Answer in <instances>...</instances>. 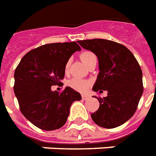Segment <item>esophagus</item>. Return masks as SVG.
Wrapping results in <instances>:
<instances>
[{"mask_svg":"<svg viewBox=\"0 0 156 156\" xmlns=\"http://www.w3.org/2000/svg\"><path fill=\"white\" fill-rule=\"evenodd\" d=\"M82 98H83V100H87L90 99V96H88V95H82Z\"/></svg>","mask_w":156,"mask_h":156,"instance_id":"obj_1","label":"esophagus"}]
</instances>
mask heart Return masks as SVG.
I'll return each instance as SVG.
<instances>
[{
  "mask_svg": "<svg viewBox=\"0 0 156 156\" xmlns=\"http://www.w3.org/2000/svg\"><path fill=\"white\" fill-rule=\"evenodd\" d=\"M80 58L83 63L85 64L86 66H87L93 59L96 58V57H95V54L93 52H90V51H85V52H83L80 54ZM69 63H70V61L69 60V61H67L66 66H65L66 72L68 71L69 67ZM90 83L88 80L78 78H71L70 80L68 82V85L71 88H73V89L78 90V91H81V92H84V91L87 90L88 87H90Z\"/></svg>",
  "mask_w": 156,
  "mask_h": 156,
  "instance_id": "1",
  "label": "heart"
}]
</instances>
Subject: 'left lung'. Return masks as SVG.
Listing matches in <instances>:
<instances>
[{
	"mask_svg": "<svg viewBox=\"0 0 156 156\" xmlns=\"http://www.w3.org/2000/svg\"><path fill=\"white\" fill-rule=\"evenodd\" d=\"M78 43L99 60L100 73L92 90L108 91L106 97H97L100 107L90 115L93 121L107 129L123 125L136 112L143 92L138 61L126 46L112 40L93 39Z\"/></svg>",
	"mask_w": 156,
	"mask_h": 156,
	"instance_id": "obj_1",
	"label": "left lung"
}]
</instances>
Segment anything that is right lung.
<instances>
[{"mask_svg":"<svg viewBox=\"0 0 156 156\" xmlns=\"http://www.w3.org/2000/svg\"><path fill=\"white\" fill-rule=\"evenodd\" d=\"M76 42L48 44L30 50L14 72L13 90L23 116L44 130L57 129L66 124L71 104L82 99L69 87L61 93L52 86H63L65 66L71 55L80 51Z\"/></svg>","mask_w":156,"mask_h":156,"instance_id":"add662e5","label":"right lung"}]
</instances>
